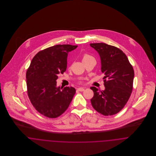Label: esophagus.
Segmentation results:
<instances>
[{
    "mask_svg": "<svg viewBox=\"0 0 156 156\" xmlns=\"http://www.w3.org/2000/svg\"><path fill=\"white\" fill-rule=\"evenodd\" d=\"M85 88H79L78 89H77V90H79V91H83L84 90H85Z\"/></svg>",
    "mask_w": 156,
    "mask_h": 156,
    "instance_id": "34e87169",
    "label": "esophagus"
}]
</instances>
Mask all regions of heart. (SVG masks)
<instances>
[{
  "label": "heart",
  "instance_id": "heart-1",
  "mask_svg": "<svg viewBox=\"0 0 156 156\" xmlns=\"http://www.w3.org/2000/svg\"><path fill=\"white\" fill-rule=\"evenodd\" d=\"M93 58H93L92 56L89 55L88 54H87V53L84 54V55H83V57H82V59H83V62L87 61H88L89 59H93Z\"/></svg>",
  "mask_w": 156,
  "mask_h": 156
}]
</instances>
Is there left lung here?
I'll use <instances>...</instances> for the list:
<instances>
[{
    "instance_id": "8db88e82",
    "label": "left lung",
    "mask_w": 156,
    "mask_h": 156,
    "mask_svg": "<svg viewBox=\"0 0 156 156\" xmlns=\"http://www.w3.org/2000/svg\"><path fill=\"white\" fill-rule=\"evenodd\" d=\"M99 54L105 89L90 87L94 97L90 99L93 108L105 115H115L121 111L133 90L134 69L126 54L119 48L105 43H91Z\"/></svg>"
}]
</instances>
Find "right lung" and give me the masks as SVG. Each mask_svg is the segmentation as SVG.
I'll use <instances>...</instances> for the list:
<instances>
[{
    "instance_id": "right-lung-1",
    "label": "right lung",
    "mask_w": 156,
    "mask_h": 156,
    "mask_svg": "<svg viewBox=\"0 0 156 156\" xmlns=\"http://www.w3.org/2000/svg\"><path fill=\"white\" fill-rule=\"evenodd\" d=\"M77 45L58 44L39 51L26 71L29 98L35 109L50 118L61 115L76 93L73 87H56L59 74L67 69L68 53Z\"/></svg>"
}]
</instances>
